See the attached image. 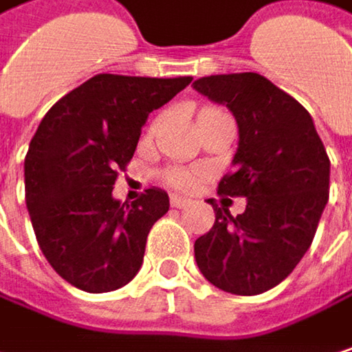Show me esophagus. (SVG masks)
I'll return each instance as SVG.
<instances>
[{
	"label": "esophagus",
	"mask_w": 352,
	"mask_h": 352,
	"mask_svg": "<svg viewBox=\"0 0 352 352\" xmlns=\"http://www.w3.org/2000/svg\"><path fill=\"white\" fill-rule=\"evenodd\" d=\"M192 202L186 200V198H179V196H170V206L173 208H188Z\"/></svg>",
	"instance_id": "34e87169"
}]
</instances>
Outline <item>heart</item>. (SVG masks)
<instances>
[{"instance_id": "heart-1", "label": "heart", "mask_w": 352, "mask_h": 352, "mask_svg": "<svg viewBox=\"0 0 352 352\" xmlns=\"http://www.w3.org/2000/svg\"><path fill=\"white\" fill-rule=\"evenodd\" d=\"M212 111H219V109H212V107H206V109H202L200 111V117L202 115H206V113H212ZM162 121V115L160 117H156L154 119V123H152V127H150V131H154L156 127H158V123ZM164 182L170 186V188H175V190H194L196 188V184H198V177L192 173V170H184V168H173V170H168L166 175H164Z\"/></svg>"}]
</instances>
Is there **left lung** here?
Masks as SVG:
<instances>
[{
  "label": "left lung",
  "mask_w": 352,
  "mask_h": 352,
  "mask_svg": "<svg viewBox=\"0 0 352 352\" xmlns=\"http://www.w3.org/2000/svg\"><path fill=\"white\" fill-rule=\"evenodd\" d=\"M237 119L235 170L219 194L248 198L243 214L214 202V227L194 254L208 283L233 295H260L283 283L309 250L328 204L330 158L311 115L268 78L221 74L194 82Z\"/></svg>",
  "instance_id": "obj_1"
}]
</instances>
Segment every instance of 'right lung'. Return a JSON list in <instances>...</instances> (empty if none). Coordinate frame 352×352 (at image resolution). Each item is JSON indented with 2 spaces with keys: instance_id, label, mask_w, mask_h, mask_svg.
I'll use <instances>...</instances> for the list:
<instances>
[{
  "instance_id": "obj_1",
  "label": "right lung",
  "mask_w": 352,
  "mask_h": 352,
  "mask_svg": "<svg viewBox=\"0 0 352 352\" xmlns=\"http://www.w3.org/2000/svg\"><path fill=\"white\" fill-rule=\"evenodd\" d=\"M192 82L98 74L43 117L24 158L26 208L51 268L86 293H109L140 270L146 237L166 214L168 196L146 190L113 198L148 115Z\"/></svg>"
}]
</instances>
